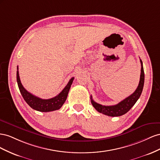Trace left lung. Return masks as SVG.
<instances>
[{
	"mask_svg": "<svg viewBox=\"0 0 160 160\" xmlns=\"http://www.w3.org/2000/svg\"><path fill=\"white\" fill-rule=\"evenodd\" d=\"M140 62L141 65L140 80L138 88H137L135 92L130 96H129L128 97H127L125 99L122 100L119 103L112 106H104L92 100V96H90L91 102H92V106L94 107L96 110L105 115L110 117H119L125 115V113H127L133 107V106L140 97L144 85L145 75L143 67V62L141 60H140Z\"/></svg>",
	"mask_w": 160,
	"mask_h": 160,
	"instance_id": "left-lung-1",
	"label": "left lung"
}]
</instances>
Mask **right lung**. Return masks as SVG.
Masks as SVG:
<instances>
[{
	"label": "right lung",
	"instance_id": "add662e5",
	"mask_svg": "<svg viewBox=\"0 0 160 160\" xmlns=\"http://www.w3.org/2000/svg\"><path fill=\"white\" fill-rule=\"evenodd\" d=\"M74 79V77L72 78L70 81L68 82V84L66 86V87L56 97L49 99H42L31 94L22 86L20 80L17 66V81L20 92L22 96V97H23L24 100H25V102L29 104L30 107L34 109V110L40 112H50L60 109L66 101L68 92H69Z\"/></svg>",
	"mask_w": 160,
	"mask_h": 160
}]
</instances>
